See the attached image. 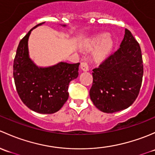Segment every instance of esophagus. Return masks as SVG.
Returning <instances> with one entry per match:
<instances>
[{
  "mask_svg": "<svg viewBox=\"0 0 155 155\" xmlns=\"http://www.w3.org/2000/svg\"><path fill=\"white\" fill-rule=\"evenodd\" d=\"M81 68L84 71H89V66L87 62H82L81 63Z\"/></svg>",
  "mask_w": 155,
  "mask_h": 155,
  "instance_id": "obj_1",
  "label": "esophagus"
}]
</instances>
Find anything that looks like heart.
Returning <instances> with one entry per match:
<instances>
[{
    "instance_id": "heart-1",
    "label": "heart",
    "mask_w": 155,
    "mask_h": 155,
    "mask_svg": "<svg viewBox=\"0 0 155 155\" xmlns=\"http://www.w3.org/2000/svg\"><path fill=\"white\" fill-rule=\"evenodd\" d=\"M114 46L113 39L107 33H99L86 39L83 44V48L86 50H92L95 48L92 54L94 61L99 62L107 57L110 53Z\"/></svg>"
}]
</instances>
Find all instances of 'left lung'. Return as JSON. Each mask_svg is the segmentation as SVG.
<instances>
[{"label": "left lung", "mask_w": 155, "mask_h": 155, "mask_svg": "<svg viewBox=\"0 0 155 155\" xmlns=\"http://www.w3.org/2000/svg\"><path fill=\"white\" fill-rule=\"evenodd\" d=\"M92 71L89 96L99 110L118 112L134 102L141 87L143 65L140 45L128 30L120 48Z\"/></svg>", "instance_id": "left-lung-1"}]
</instances>
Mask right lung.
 Instances as JSON below:
<instances>
[{"label": "right lung", "instance_id": "1", "mask_svg": "<svg viewBox=\"0 0 155 155\" xmlns=\"http://www.w3.org/2000/svg\"><path fill=\"white\" fill-rule=\"evenodd\" d=\"M32 28L20 41L13 63L15 87L22 102L34 112L51 114L61 109L68 98L70 81L78 76L80 63L60 62L54 66H38L29 55L28 39ZM66 28V25H61Z\"/></svg>", "mask_w": 155, "mask_h": 155}]
</instances>
